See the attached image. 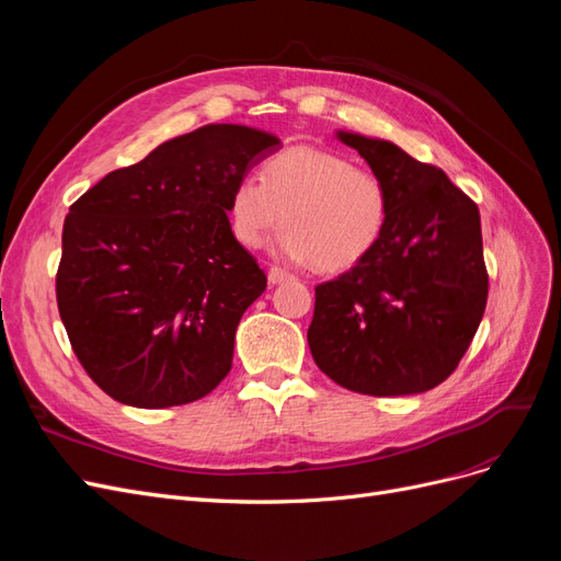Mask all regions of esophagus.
I'll return each instance as SVG.
<instances>
[{
  "mask_svg": "<svg viewBox=\"0 0 561 561\" xmlns=\"http://www.w3.org/2000/svg\"><path fill=\"white\" fill-rule=\"evenodd\" d=\"M287 278H290V274H287V271H283V268H278V266H271V268H268V283H271V285H278V283L287 280Z\"/></svg>",
  "mask_w": 561,
  "mask_h": 561,
  "instance_id": "esophagus-1",
  "label": "esophagus"
}]
</instances>
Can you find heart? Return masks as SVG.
I'll return each mask as SVG.
<instances>
[{
    "label": "heart",
    "instance_id": "1",
    "mask_svg": "<svg viewBox=\"0 0 561 561\" xmlns=\"http://www.w3.org/2000/svg\"><path fill=\"white\" fill-rule=\"evenodd\" d=\"M227 215L243 248H260L283 222V257L313 264L320 274H344L379 245L390 196L377 173L339 151L295 145L266 159L262 180L245 175L231 186Z\"/></svg>",
    "mask_w": 561,
    "mask_h": 561
}]
</instances>
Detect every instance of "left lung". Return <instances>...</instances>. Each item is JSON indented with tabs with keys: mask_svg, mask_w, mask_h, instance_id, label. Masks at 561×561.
Instances as JSON below:
<instances>
[{
	"mask_svg": "<svg viewBox=\"0 0 561 561\" xmlns=\"http://www.w3.org/2000/svg\"><path fill=\"white\" fill-rule=\"evenodd\" d=\"M390 196L369 257L316 287L309 348L316 365L363 396H414L463 358L486 307L480 210L445 175L398 145L336 130Z\"/></svg>",
	"mask_w": 561,
	"mask_h": 561,
	"instance_id": "8db88e82",
	"label": "left lung"
}]
</instances>
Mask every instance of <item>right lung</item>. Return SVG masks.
<instances>
[{"mask_svg":"<svg viewBox=\"0 0 561 561\" xmlns=\"http://www.w3.org/2000/svg\"><path fill=\"white\" fill-rule=\"evenodd\" d=\"M276 135L208 124L118 168L70 206L56 276L81 367L118 402L163 410L222 381L241 316L266 290L227 203Z\"/></svg>","mask_w":561,"mask_h":561,"instance_id":"1","label":"right lung"}]
</instances>
